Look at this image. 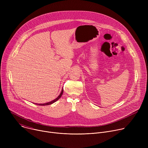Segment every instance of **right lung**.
<instances>
[{
	"label": "right lung",
	"instance_id": "add662e5",
	"mask_svg": "<svg viewBox=\"0 0 148 148\" xmlns=\"http://www.w3.org/2000/svg\"><path fill=\"white\" fill-rule=\"evenodd\" d=\"M62 93H63V88L62 89V90H61V93L60 94V95L56 98V99H54V100H53V101H50V102H46V103H35V104H37V105H51V104H52V103H54L55 102H56L57 100H58L60 98H61V97L62 96Z\"/></svg>",
	"mask_w": 148,
	"mask_h": 148
}]
</instances>
